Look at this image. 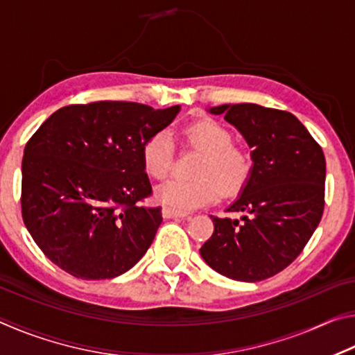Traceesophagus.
Returning <instances> with one entry per match:
<instances>
[{"mask_svg":"<svg viewBox=\"0 0 355 355\" xmlns=\"http://www.w3.org/2000/svg\"><path fill=\"white\" fill-rule=\"evenodd\" d=\"M163 216H164V219H173V218H184L186 213L177 211V209L169 208V207H164L163 208Z\"/></svg>","mask_w":355,"mask_h":355,"instance_id":"obj_1","label":"esophagus"}]
</instances>
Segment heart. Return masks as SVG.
I'll return each mask as SVG.
<instances>
[{
  "label": "heart",
  "instance_id": "heart-1",
  "mask_svg": "<svg viewBox=\"0 0 355 355\" xmlns=\"http://www.w3.org/2000/svg\"><path fill=\"white\" fill-rule=\"evenodd\" d=\"M182 139L202 152L192 173L194 178H171L156 188V199L177 211H189L225 196L236 194L248 182L252 156L235 146L233 133L214 120L203 119L182 130ZM173 141L167 131H158L144 144L142 163L150 177L163 180L173 167Z\"/></svg>",
  "mask_w": 355,
  "mask_h": 355
}]
</instances>
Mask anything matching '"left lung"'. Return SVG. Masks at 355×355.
Returning a JSON list of instances; mask_svg holds the SVG:
<instances>
[{"label":"left lung","mask_w":355,"mask_h":355,"mask_svg":"<svg viewBox=\"0 0 355 355\" xmlns=\"http://www.w3.org/2000/svg\"><path fill=\"white\" fill-rule=\"evenodd\" d=\"M209 112L224 114L241 131L254 148V167L243 194L227 209L243 211L241 220L209 216L214 232L200 255L228 279L272 277L296 260L322 218V148L288 111L239 103Z\"/></svg>","instance_id":"1"}]
</instances>
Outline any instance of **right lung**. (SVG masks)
Segmentation results:
<instances>
[{
	"label": "right lung",
	"instance_id": "right-lung-1",
	"mask_svg": "<svg viewBox=\"0 0 355 355\" xmlns=\"http://www.w3.org/2000/svg\"><path fill=\"white\" fill-rule=\"evenodd\" d=\"M180 106L94 101L53 112L26 142L21 216L35 244L78 279L127 272L153 243L161 207L142 163L144 144Z\"/></svg>",
	"mask_w": 355,
	"mask_h": 355
}]
</instances>
